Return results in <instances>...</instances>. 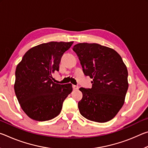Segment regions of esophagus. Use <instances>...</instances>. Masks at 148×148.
Instances as JSON below:
<instances>
[{"instance_id":"esophagus-1","label":"esophagus","mask_w":148,"mask_h":148,"mask_svg":"<svg viewBox=\"0 0 148 148\" xmlns=\"http://www.w3.org/2000/svg\"><path fill=\"white\" fill-rule=\"evenodd\" d=\"M72 88H73V89H74V90L78 89V86H74V85H73V86H72Z\"/></svg>"}]
</instances>
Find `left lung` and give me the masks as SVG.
<instances>
[{
  "mask_svg": "<svg viewBox=\"0 0 148 148\" xmlns=\"http://www.w3.org/2000/svg\"><path fill=\"white\" fill-rule=\"evenodd\" d=\"M92 87H80V114L90 121L104 123L114 118L124 104L128 89V71L114 49L98 44L79 43L73 47Z\"/></svg>",
  "mask_w": 148,
  "mask_h": 148,
  "instance_id": "1",
  "label": "left lung"
}]
</instances>
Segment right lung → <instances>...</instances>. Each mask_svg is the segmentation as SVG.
Segmentation results:
<instances>
[{
	"label": "right lung",
	"mask_w": 148,
	"mask_h": 148,
	"mask_svg": "<svg viewBox=\"0 0 148 148\" xmlns=\"http://www.w3.org/2000/svg\"><path fill=\"white\" fill-rule=\"evenodd\" d=\"M73 42L38 45L28 50L17 64L15 93L22 110L32 119L44 121L58 116L72 92V84L54 83L52 74L59 71L62 55Z\"/></svg>",
	"instance_id": "add662e5"
}]
</instances>
